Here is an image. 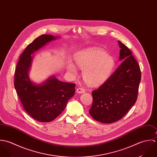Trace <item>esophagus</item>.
Listing matches in <instances>:
<instances>
[{
  "mask_svg": "<svg viewBox=\"0 0 157 157\" xmlns=\"http://www.w3.org/2000/svg\"><path fill=\"white\" fill-rule=\"evenodd\" d=\"M85 90L84 89H82V88H78V89H77V90H76V92L78 93V94H84V93H85Z\"/></svg>",
  "mask_w": 157,
  "mask_h": 157,
  "instance_id": "1",
  "label": "esophagus"
}]
</instances>
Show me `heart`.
<instances>
[{
    "mask_svg": "<svg viewBox=\"0 0 157 157\" xmlns=\"http://www.w3.org/2000/svg\"><path fill=\"white\" fill-rule=\"evenodd\" d=\"M74 60L77 67L83 70L84 81L91 86H98L104 82L115 65L113 57L98 47H90L77 52L74 55ZM65 67L72 75L77 74V69L71 61H67Z\"/></svg>",
    "mask_w": 157,
    "mask_h": 157,
    "instance_id": "heart-1",
    "label": "heart"
}]
</instances>
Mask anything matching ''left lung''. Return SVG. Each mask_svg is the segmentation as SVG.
I'll list each match as a JSON object with an SVG mask.
<instances>
[{
  "instance_id": "left-lung-1",
  "label": "left lung",
  "mask_w": 157,
  "mask_h": 157,
  "mask_svg": "<svg viewBox=\"0 0 157 157\" xmlns=\"http://www.w3.org/2000/svg\"><path fill=\"white\" fill-rule=\"evenodd\" d=\"M121 64L98 89L92 92L89 110L97 121L110 124L121 119L135 104L141 81V70L130 50L118 41Z\"/></svg>"
}]
</instances>
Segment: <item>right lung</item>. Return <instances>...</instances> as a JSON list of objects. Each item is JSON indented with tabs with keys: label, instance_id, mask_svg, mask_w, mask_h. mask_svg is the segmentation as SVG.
I'll return each mask as SVG.
<instances>
[{
	"label": "right lung",
	"instance_id": "add662e5",
	"mask_svg": "<svg viewBox=\"0 0 157 157\" xmlns=\"http://www.w3.org/2000/svg\"><path fill=\"white\" fill-rule=\"evenodd\" d=\"M58 39L60 37L50 34L35 39L20 56L15 71L14 87L24 109L33 119L42 123L50 122L59 116L75 92V84L59 81L54 75L40 84L29 76L32 55Z\"/></svg>",
	"mask_w": 157,
	"mask_h": 157
}]
</instances>
